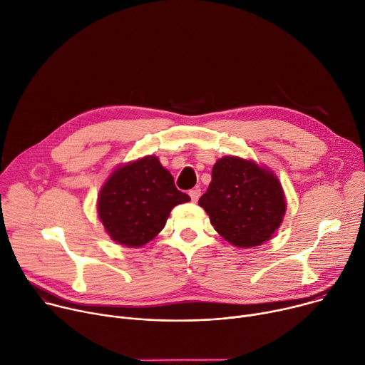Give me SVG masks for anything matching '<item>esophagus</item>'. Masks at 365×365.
<instances>
[{
	"instance_id": "1",
	"label": "esophagus",
	"mask_w": 365,
	"mask_h": 365,
	"mask_svg": "<svg viewBox=\"0 0 365 365\" xmlns=\"http://www.w3.org/2000/svg\"><path fill=\"white\" fill-rule=\"evenodd\" d=\"M189 196H190L192 202H197V200H200V196H201V189H200V187L192 189V190L189 192Z\"/></svg>"
}]
</instances>
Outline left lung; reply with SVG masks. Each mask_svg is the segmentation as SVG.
<instances>
[{
    "label": "left lung",
    "mask_w": 365,
    "mask_h": 365,
    "mask_svg": "<svg viewBox=\"0 0 365 365\" xmlns=\"http://www.w3.org/2000/svg\"><path fill=\"white\" fill-rule=\"evenodd\" d=\"M200 205L217 233L242 249L271 240L287 211L278 178L255 161L235 155L214 164L212 180Z\"/></svg>",
    "instance_id": "left-lung-1"
}]
</instances>
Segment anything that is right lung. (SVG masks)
<instances>
[{
	"instance_id": "1",
	"label": "right lung",
	"mask_w": 365,
	"mask_h": 365,
	"mask_svg": "<svg viewBox=\"0 0 365 365\" xmlns=\"http://www.w3.org/2000/svg\"><path fill=\"white\" fill-rule=\"evenodd\" d=\"M187 201L160 160L145 155L115 169L98 193L97 212L113 242L141 247L164 228L170 211Z\"/></svg>"
}]
</instances>
